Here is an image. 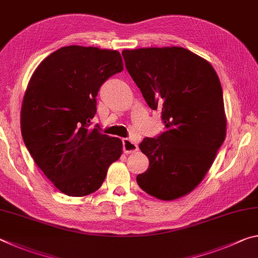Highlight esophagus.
I'll list each match as a JSON object with an SVG mask.
<instances>
[{"instance_id": "34e87169", "label": "esophagus", "mask_w": 258, "mask_h": 258, "mask_svg": "<svg viewBox=\"0 0 258 258\" xmlns=\"http://www.w3.org/2000/svg\"><path fill=\"white\" fill-rule=\"evenodd\" d=\"M123 150L125 154H132L138 150V145L130 139H123Z\"/></svg>"}]
</instances>
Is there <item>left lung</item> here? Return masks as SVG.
I'll return each mask as SVG.
<instances>
[{"instance_id": "8db88e82", "label": "left lung", "mask_w": 258, "mask_h": 258, "mask_svg": "<svg viewBox=\"0 0 258 258\" xmlns=\"http://www.w3.org/2000/svg\"><path fill=\"white\" fill-rule=\"evenodd\" d=\"M125 66L166 131L139 148L149 168L137 182L161 200L183 197L211 168L226 135L223 91L207 60L180 46L124 50Z\"/></svg>"}]
</instances>
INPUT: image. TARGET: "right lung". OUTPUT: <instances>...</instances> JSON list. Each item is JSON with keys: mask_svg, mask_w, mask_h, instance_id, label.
<instances>
[{"mask_svg": "<svg viewBox=\"0 0 258 258\" xmlns=\"http://www.w3.org/2000/svg\"><path fill=\"white\" fill-rule=\"evenodd\" d=\"M123 71L118 51L71 45L38 64L20 112L26 147L62 194L84 197L97 191L108 167L123 152L120 139L91 130L100 86Z\"/></svg>", "mask_w": 258, "mask_h": 258, "instance_id": "add662e5", "label": "right lung"}]
</instances>
